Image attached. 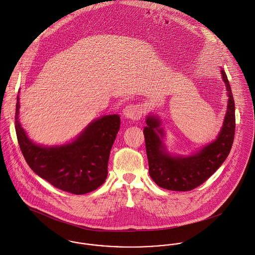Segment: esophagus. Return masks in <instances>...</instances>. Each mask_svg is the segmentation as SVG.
<instances>
[{"instance_id": "1", "label": "esophagus", "mask_w": 255, "mask_h": 255, "mask_svg": "<svg viewBox=\"0 0 255 255\" xmlns=\"http://www.w3.org/2000/svg\"><path fill=\"white\" fill-rule=\"evenodd\" d=\"M141 114L142 109L139 105H128L123 110V116L132 121L141 119Z\"/></svg>"}]
</instances>
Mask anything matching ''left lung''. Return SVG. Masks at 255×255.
<instances>
[{
    "instance_id": "8db88e82",
    "label": "left lung",
    "mask_w": 255,
    "mask_h": 255,
    "mask_svg": "<svg viewBox=\"0 0 255 255\" xmlns=\"http://www.w3.org/2000/svg\"><path fill=\"white\" fill-rule=\"evenodd\" d=\"M226 86L228 105L224 122L214 141L190 155L170 153L164 143L165 131L157 114H148L143 128L148 173L154 183L169 191H191L206 181L230 153L236 128L235 102L226 73L221 68Z\"/></svg>"
}]
</instances>
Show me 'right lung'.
Listing matches in <instances>:
<instances>
[{
	"label": "right lung",
	"mask_w": 255,
	"mask_h": 255,
	"mask_svg": "<svg viewBox=\"0 0 255 255\" xmlns=\"http://www.w3.org/2000/svg\"><path fill=\"white\" fill-rule=\"evenodd\" d=\"M19 109L17 96V141L27 164L39 177L57 189L74 195L90 193L105 183L111 149L120 128L118 114L96 118L69 142L43 145L32 141L22 128L19 122Z\"/></svg>",
	"instance_id": "right-lung-1"
}]
</instances>
